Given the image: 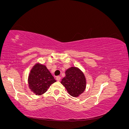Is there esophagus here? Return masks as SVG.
<instances>
[{
  "mask_svg": "<svg viewBox=\"0 0 129 129\" xmlns=\"http://www.w3.org/2000/svg\"><path fill=\"white\" fill-rule=\"evenodd\" d=\"M56 80H57V81H60V80H61V77H60V76H56Z\"/></svg>",
  "mask_w": 129,
  "mask_h": 129,
  "instance_id": "esophagus-1",
  "label": "esophagus"
}]
</instances>
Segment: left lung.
Masks as SVG:
<instances>
[{"label":"left lung","instance_id":"8db88e82","mask_svg":"<svg viewBox=\"0 0 129 129\" xmlns=\"http://www.w3.org/2000/svg\"><path fill=\"white\" fill-rule=\"evenodd\" d=\"M66 76L61 83L73 97H77L85 90L86 81L83 73L79 69L71 67L66 71Z\"/></svg>","mask_w":129,"mask_h":129}]
</instances>
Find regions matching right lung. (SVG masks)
<instances>
[{
    "label": "right lung",
    "mask_w": 129,
    "mask_h": 129,
    "mask_svg": "<svg viewBox=\"0 0 129 129\" xmlns=\"http://www.w3.org/2000/svg\"><path fill=\"white\" fill-rule=\"evenodd\" d=\"M56 80L45 66L37 64L30 71L28 77L29 88L37 95H41L47 90Z\"/></svg>",
    "instance_id": "add662e5"
}]
</instances>
